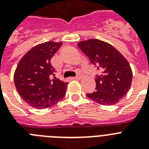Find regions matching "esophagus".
I'll use <instances>...</instances> for the list:
<instances>
[{
	"label": "esophagus",
	"instance_id": "1",
	"mask_svg": "<svg viewBox=\"0 0 149 149\" xmlns=\"http://www.w3.org/2000/svg\"><path fill=\"white\" fill-rule=\"evenodd\" d=\"M81 77H82V74H80V73H78L77 74V75H76L75 77H74V79L80 80L81 78Z\"/></svg>",
	"mask_w": 149,
	"mask_h": 149
}]
</instances>
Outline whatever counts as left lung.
I'll return each mask as SVG.
<instances>
[{"label":"left lung","mask_w":149,"mask_h":149,"mask_svg":"<svg viewBox=\"0 0 149 149\" xmlns=\"http://www.w3.org/2000/svg\"><path fill=\"white\" fill-rule=\"evenodd\" d=\"M77 46L102 71L100 75H96V91L87 96L100 105L118 103L131 85L133 74L127 60L113 46L98 39L81 41Z\"/></svg>","instance_id":"1"}]
</instances>
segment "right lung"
<instances>
[{
    "instance_id": "1",
    "label": "right lung",
    "mask_w": 149,
    "mask_h": 149,
    "mask_svg": "<svg viewBox=\"0 0 149 149\" xmlns=\"http://www.w3.org/2000/svg\"><path fill=\"white\" fill-rule=\"evenodd\" d=\"M62 42L48 41L31 48L21 59L14 73V84L26 103L37 109L55 105L64 97L66 86L55 77L52 57Z\"/></svg>"
}]
</instances>
